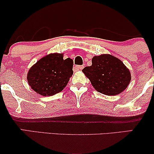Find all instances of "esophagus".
<instances>
[{
  "label": "esophagus",
  "instance_id": "obj_1",
  "mask_svg": "<svg viewBox=\"0 0 154 154\" xmlns=\"http://www.w3.org/2000/svg\"><path fill=\"white\" fill-rule=\"evenodd\" d=\"M84 68L83 65H81V66H75V69H76L77 71H81Z\"/></svg>",
  "mask_w": 154,
  "mask_h": 154
}]
</instances>
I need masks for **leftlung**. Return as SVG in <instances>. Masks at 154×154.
Segmentation results:
<instances>
[{
    "mask_svg": "<svg viewBox=\"0 0 154 154\" xmlns=\"http://www.w3.org/2000/svg\"><path fill=\"white\" fill-rule=\"evenodd\" d=\"M82 71L97 91L109 96L123 92L131 80L129 69L119 59L111 54L94 57L91 66Z\"/></svg>",
    "mask_w": 154,
    "mask_h": 154,
    "instance_id": "8db88e82",
    "label": "left lung"
}]
</instances>
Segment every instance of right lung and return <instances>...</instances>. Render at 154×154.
Masks as SVG:
<instances>
[{"instance_id":"add662e5","label":"right lung","mask_w":154,"mask_h":154,"mask_svg":"<svg viewBox=\"0 0 154 154\" xmlns=\"http://www.w3.org/2000/svg\"><path fill=\"white\" fill-rule=\"evenodd\" d=\"M73 64L71 58L63 59V54H48L30 69L27 74L29 85L41 95H54L66 86L73 75Z\"/></svg>"}]
</instances>
